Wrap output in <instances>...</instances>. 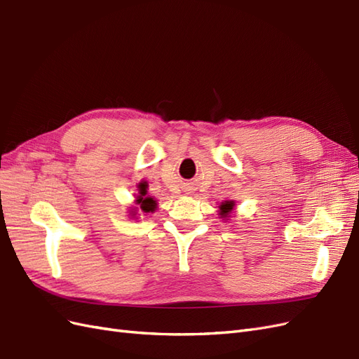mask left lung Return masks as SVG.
<instances>
[{
  "label": "left lung",
  "mask_w": 359,
  "mask_h": 359,
  "mask_svg": "<svg viewBox=\"0 0 359 359\" xmlns=\"http://www.w3.org/2000/svg\"><path fill=\"white\" fill-rule=\"evenodd\" d=\"M233 202L231 201H224L222 205H220V215L223 217V219H226V217H229V212L233 210Z\"/></svg>",
  "instance_id": "1"
}]
</instances>
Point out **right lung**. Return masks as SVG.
I'll use <instances>...</instances> for the list:
<instances>
[{
    "instance_id": "add662e5",
    "label": "right lung",
    "mask_w": 359,
    "mask_h": 359,
    "mask_svg": "<svg viewBox=\"0 0 359 359\" xmlns=\"http://www.w3.org/2000/svg\"><path fill=\"white\" fill-rule=\"evenodd\" d=\"M136 202L140 205L144 212H153L156 210V201L153 198L147 196V187L139 186V196L136 199Z\"/></svg>"
}]
</instances>
